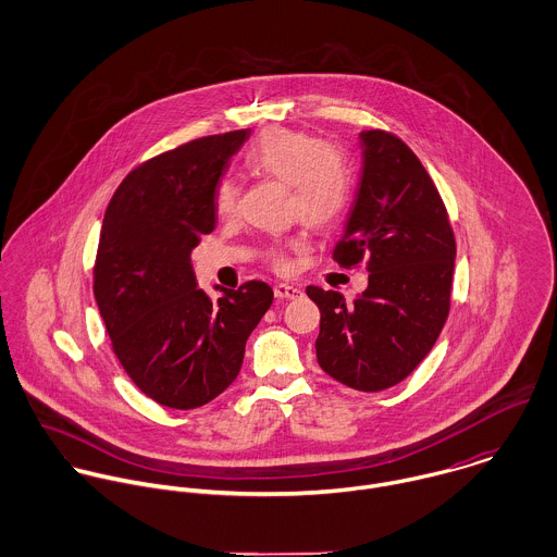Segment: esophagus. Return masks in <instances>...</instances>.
Segmentation results:
<instances>
[{
    "mask_svg": "<svg viewBox=\"0 0 557 557\" xmlns=\"http://www.w3.org/2000/svg\"><path fill=\"white\" fill-rule=\"evenodd\" d=\"M274 296L278 300H294L298 296H302V289L298 285H287V283H278L274 285Z\"/></svg>",
    "mask_w": 557,
    "mask_h": 557,
    "instance_id": "1",
    "label": "esophagus"
}]
</instances>
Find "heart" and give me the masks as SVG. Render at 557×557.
Wrapping results in <instances>:
<instances>
[{"mask_svg": "<svg viewBox=\"0 0 557 557\" xmlns=\"http://www.w3.org/2000/svg\"><path fill=\"white\" fill-rule=\"evenodd\" d=\"M244 164L259 177L289 184V212L313 230L334 227L354 199V164L345 150L318 137L289 128L261 133L246 150ZM236 180L223 177L214 188V208L221 216H232L238 208ZM302 238H292L268 248L265 261L276 272L289 270L287 250L300 248Z\"/></svg>", "mask_w": 557, "mask_h": 557, "instance_id": "b5f03b06", "label": "heart"}]
</instances>
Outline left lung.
I'll return each mask as SVG.
<instances>
[{
  "instance_id": "1",
  "label": "left lung",
  "mask_w": 557,
  "mask_h": 557,
  "mask_svg": "<svg viewBox=\"0 0 557 557\" xmlns=\"http://www.w3.org/2000/svg\"><path fill=\"white\" fill-rule=\"evenodd\" d=\"M362 177L347 227L332 250L341 268L369 270L347 302L307 287L319 307V367L336 382L380 393L403 382L433 349L453 298L457 244L424 164L388 131H367Z\"/></svg>"
}]
</instances>
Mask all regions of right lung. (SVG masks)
<instances>
[{
	"mask_svg": "<svg viewBox=\"0 0 557 557\" xmlns=\"http://www.w3.org/2000/svg\"><path fill=\"white\" fill-rule=\"evenodd\" d=\"M250 131L208 135L135 166L115 188L94 261L113 354L146 397L195 409L232 386L274 294L248 281L212 300L190 250L214 232V188Z\"/></svg>",
	"mask_w": 557,
	"mask_h": 557,
	"instance_id": "obj_1",
	"label": "right lung"
}]
</instances>
